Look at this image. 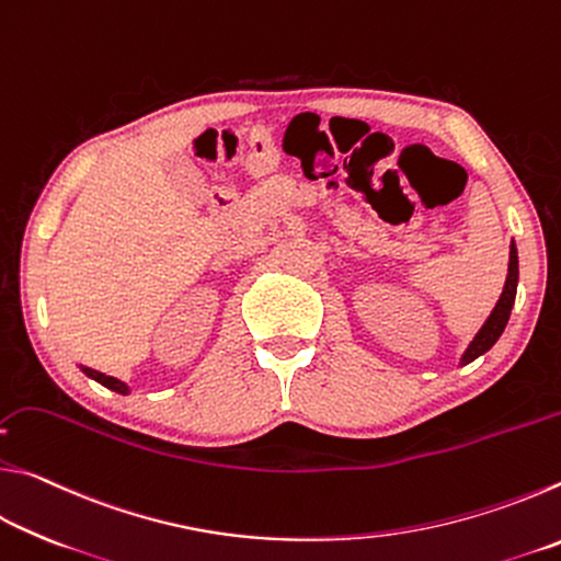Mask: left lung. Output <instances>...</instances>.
<instances>
[{
    "label": "left lung",
    "instance_id": "obj_1",
    "mask_svg": "<svg viewBox=\"0 0 561 561\" xmlns=\"http://www.w3.org/2000/svg\"><path fill=\"white\" fill-rule=\"evenodd\" d=\"M517 282H519V260H517V244L512 240L510 244V264H507V279H505V287H502L500 299L495 304V309L490 311V317L485 319V324L480 327L478 334L465 348V354L460 356V366H468L472 364L474 358L488 354V351L497 344V339L502 336V331H505L510 314H512V307H515V297H517Z\"/></svg>",
    "mask_w": 561,
    "mask_h": 561
}]
</instances>
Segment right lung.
<instances>
[{
  "label": "right lung",
  "mask_w": 561,
  "mask_h": 561,
  "mask_svg": "<svg viewBox=\"0 0 561 561\" xmlns=\"http://www.w3.org/2000/svg\"><path fill=\"white\" fill-rule=\"evenodd\" d=\"M79 368H81V371L87 374L89 378H93V381H99L101 386L111 388V391H116V393H121V396H128V393H130V386L118 381V378L106 376V374H101V371H93V368H89V366H79Z\"/></svg>",
  "instance_id": "1"
}]
</instances>
